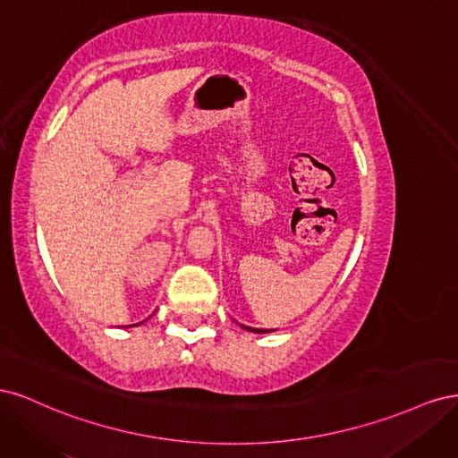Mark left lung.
<instances>
[{
  "instance_id": "8db88e82",
  "label": "left lung",
  "mask_w": 458,
  "mask_h": 458,
  "mask_svg": "<svg viewBox=\"0 0 458 458\" xmlns=\"http://www.w3.org/2000/svg\"><path fill=\"white\" fill-rule=\"evenodd\" d=\"M242 328H246V330H252V332H269V330H263V328H252V327H244V325H242Z\"/></svg>"
}]
</instances>
